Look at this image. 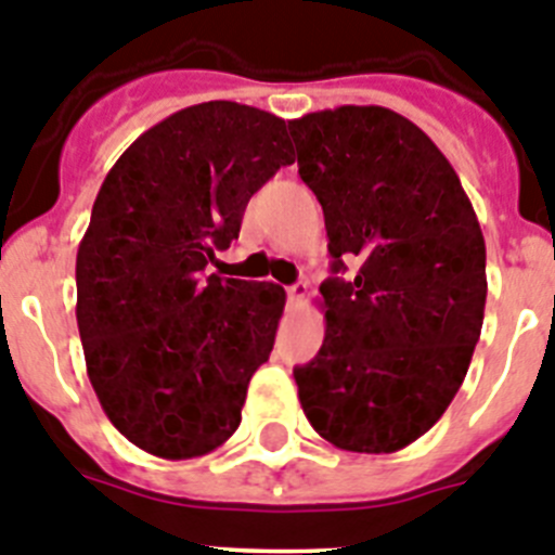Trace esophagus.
Here are the masks:
<instances>
[{
    "mask_svg": "<svg viewBox=\"0 0 555 555\" xmlns=\"http://www.w3.org/2000/svg\"><path fill=\"white\" fill-rule=\"evenodd\" d=\"M286 294H288V302H292V306H297V302L306 300L308 283H294V286L286 288Z\"/></svg>",
    "mask_w": 555,
    "mask_h": 555,
    "instance_id": "obj_1",
    "label": "esophagus"
}]
</instances>
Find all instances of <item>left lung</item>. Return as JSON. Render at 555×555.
Listing matches in <instances>:
<instances>
[{
    "label": "left lung",
    "mask_w": 555,
    "mask_h": 555,
    "mask_svg": "<svg viewBox=\"0 0 555 555\" xmlns=\"http://www.w3.org/2000/svg\"><path fill=\"white\" fill-rule=\"evenodd\" d=\"M300 178L325 214L333 272L325 341L294 380L313 430L350 453H397L428 434L473 361L487 244L442 150L380 105L288 121Z\"/></svg>",
    "instance_id": "1"
}]
</instances>
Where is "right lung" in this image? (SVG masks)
<instances>
[{
	"mask_svg": "<svg viewBox=\"0 0 555 555\" xmlns=\"http://www.w3.org/2000/svg\"><path fill=\"white\" fill-rule=\"evenodd\" d=\"M286 164L281 116L217 100L141 132L107 171L77 249V327L102 411L135 448L197 459L242 423L286 292L205 267Z\"/></svg>",
	"mask_w": 555,
	"mask_h": 555,
	"instance_id": "obj_1",
	"label": "right lung"
}]
</instances>
